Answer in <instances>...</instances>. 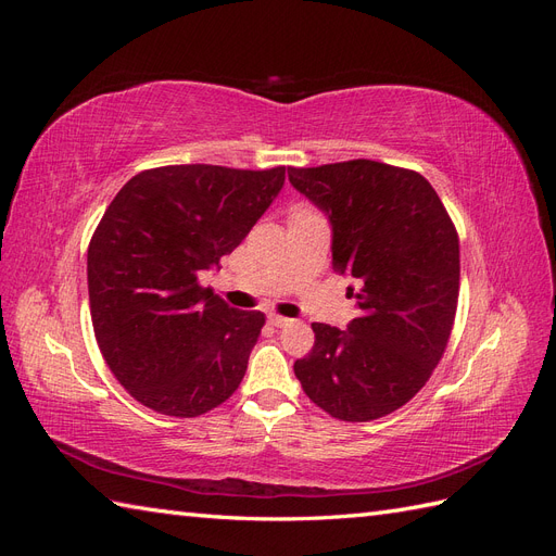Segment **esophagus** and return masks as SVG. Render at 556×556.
<instances>
[{
  "mask_svg": "<svg viewBox=\"0 0 556 556\" xmlns=\"http://www.w3.org/2000/svg\"><path fill=\"white\" fill-rule=\"evenodd\" d=\"M268 323H271L274 327H288V325H292V319L290 317H282L278 313H271V315H268Z\"/></svg>",
  "mask_w": 556,
  "mask_h": 556,
  "instance_id": "obj_1",
  "label": "esophagus"
}]
</instances>
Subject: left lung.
I'll return each mask as SVG.
<instances>
[{
    "instance_id": "left-lung-1",
    "label": "left lung",
    "mask_w": 556,
    "mask_h": 556,
    "mask_svg": "<svg viewBox=\"0 0 556 556\" xmlns=\"http://www.w3.org/2000/svg\"><path fill=\"white\" fill-rule=\"evenodd\" d=\"M331 223L333 271L359 317L348 331L313 323L315 345L294 362L306 396L343 422H371L408 403L450 341L459 299V237L417 172L374 160L288 169Z\"/></svg>"
}]
</instances>
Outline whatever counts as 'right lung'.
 Listing matches in <instances>:
<instances>
[{"instance_id":"add662e5","label":"right lung","mask_w":556,"mask_h":556,"mask_svg":"<svg viewBox=\"0 0 556 556\" xmlns=\"http://www.w3.org/2000/svg\"><path fill=\"white\" fill-rule=\"evenodd\" d=\"M285 166L174 164L129 178L88 248L97 345L125 390L172 417H197L241 384L264 313L229 308L197 276L220 268L271 206Z\"/></svg>"}]
</instances>
